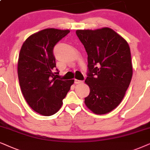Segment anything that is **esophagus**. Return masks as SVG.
Wrapping results in <instances>:
<instances>
[{"label": "esophagus", "instance_id": "esophagus-1", "mask_svg": "<svg viewBox=\"0 0 150 150\" xmlns=\"http://www.w3.org/2000/svg\"><path fill=\"white\" fill-rule=\"evenodd\" d=\"M83 82V81L82 80H78V79H75V83H82Z\"/></svg>", "mask_w": 150, "mask_h": 150}]
</instances>
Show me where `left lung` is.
Returning a JSON list of instances; mask_svg holds the SVG:
<instances>
[{
	"label": "left lung",
	"mask_w": 150,
	"mask_h": 150,
	"mask_svg": "<svg viewBox=\"0 0 150 150\" xmlns=\"http://www.w3.org/2000/svg\"><path fill=\"white\" fill-rule=\"evenodd\" d=\"M76 34L88 54L85 104L97 115L108 113L121 102L132 77L128 43L108 27L77 30Z\"/></svg>",
	"instance_id": "1"
}]
</instances>
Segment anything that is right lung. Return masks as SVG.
<instances>
[{
  "label": "right lung",
  "mask_w": 150,
  "mask_h": 150,
  "mask_svg": "<svg viewBox=\"0 0 150 150\" xmlns=\"http://www.w3.org/2000/svg\"><path fill=\"white\" fill-rule=\"evenodd\" d=\"M69 30L49 28L30 35L22 46L18 61L21 91L28 104L43 116L54 115L60 109L74 79H56L59 74L53 55L55 45Z\"/></svg>",
  "instance_id": "1"
}]
</instances>
